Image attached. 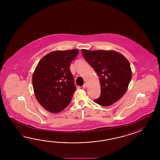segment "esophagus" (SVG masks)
I'll return each mask as SVG.
<instances>
[{
	"instance_id": "obj_1",
	"label": "esophagus",
	"mask_w": 160,
	"mask_h": 160,
	"mask_svg": "<svg viewBox=\"0 0 160 160\" xmlns=\"http://www.w3.org/2000/svg\"><path fill=\"white\" fill-rule=\"evenodd\" d=\"M87 87V83H85L84 85H83V88H85Z\"/></svg>"
}]
</instances>
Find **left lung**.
<instances>
[{
	"mask_svg": "<svg viewBox=\"0 0 160 160\" xmlns=\"http://www.w3.org/2000/svg\"><path fill=\"white\" fill-rule=\"evenodd\" d=\"M81 51L100 78L101 95L94 101L99 105L108 106L121 98L132 79V72L128 60L115 51L82 49Z\"/></svg>",
	"mask_w": 160,
	"mask_h": 160,
	"instance_id": "obj_1",
	"label": "left lung"
}]
</instances>
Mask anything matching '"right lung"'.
Returning a JSON list of instances; mask_svg holds the SVG:
<instances>
[{
  "label": "right lung",
  "instance_id": "1",
  "mask_svg": "<svg viewBox=\"0 0 160 160\" xmlns=\"http://www.w3.org/2000/svg\"><path fill=\"white\" fill-rule=\"evenodd\" d=\"M78 50L54 51L39 62L32 75L34 94L41 106L58 113L71 102L76 90L70 64Z\"/></svg>",
  "mask_w": 160,
  "mask_h": 160
}]
</instances>
